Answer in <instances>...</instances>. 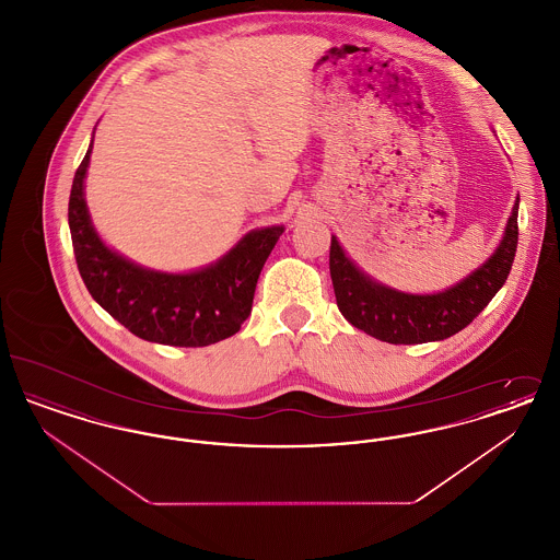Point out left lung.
<instances>
[{
	"label": "left lung",
	"instance_id": "8db88e82",
	"mask_svg": "<svg viewBox=\"0 0 560 560\" xmlns=\"http://www.w3.org/2000/svg\"><path fill=\"white\" fill-rule=\"evenodd\" d=\"M518 197L495 252L457 281L436 293H407L375 281L357 267L331 235L329 272L340 313L357 329L388 345H422L452 338L479 315L506 283L518 243Z\"/></svg>",
	"mask_w": 560,
	"mask_h": 560
}]
</instances>
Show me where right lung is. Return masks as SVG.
Here are the masks:
<instances>
[{
  "label": "right lung",
  "instance_id": "right-lung-1",
  "mask_svg": "<svg viewBox=\"0 0 560 560\" xmlns=\"http://www.w3.org/2000/svg\"><path fill=\"white\" fill-rule=\"evenodd\" d=\"M92 144L94 132L69 197L73 252L88 292L113 319L147 342L210 347L235 336L252 313L260 270L285 226L249 231L222 258L197 270L163 272L140 267L110 249L94 229L85 203Z\"/></svg>",
  "mask_w": 560,
  "mask_h": 560
}]
</instances>
